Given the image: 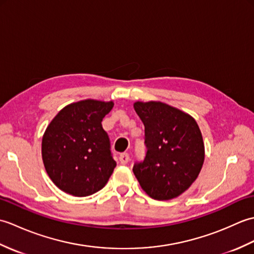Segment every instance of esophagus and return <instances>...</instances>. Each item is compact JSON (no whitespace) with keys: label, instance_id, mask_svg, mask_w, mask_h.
Here are the masks:
<instances>
[{"label":"esophagus","instance_id":"1","mask_svg":"<svg viewBox=\"0 0 254 254\" xmlns=\"http://www.w3.org/2000/svg\"><path fill=\"white\" fill-rule=\"evenodd\" d=\"M128 160H130V156H128L127 153H122L119 156V161H120L121 165H127Z\"/></svg>","mask_w":254,"mask_h":254}]
</instances>
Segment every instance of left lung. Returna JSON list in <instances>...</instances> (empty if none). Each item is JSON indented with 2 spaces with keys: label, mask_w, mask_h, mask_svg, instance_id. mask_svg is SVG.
I'll list each match as a JSON object with an SVG mask.
<instances>
[{
  "label": "left lung",
  "mask_w": 254,
  "mask_h": 254,
  "mask_svg": "<svg viewBox=\"0 0 254 254\" xmlns=\"http://www.w3.org/2000/svg\"><path fill=\"white\" fill-rule=\"evenodd\" d=\"M145 127L147 153L133 172L154 199L167 201L187 191L202 169L205 147L194 118L161 101L134 102Z\"/></svg>",
  "instance_id": "1"
}]
</instances>
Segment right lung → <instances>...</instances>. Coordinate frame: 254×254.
I'll return each mask as SVG.
<instances>
[{
    "label": "right lung",
    "mask_w": 254,
    "mask_h": 254,
    "mask_svg": "<svg viewBox=\"0 0 254 254\" xmlns=\"http://www.w3.org/2000/svg\"><path fill=\"white\" fill-rule=\"evenodd\" d=\"M113 101L85 99L59 111L42 136L41 155L48 176L73 196H88L106 186L117 166L101 121Z\"/></svg>",
    "instance_id": "right-lung-1"
}]
</instances>
